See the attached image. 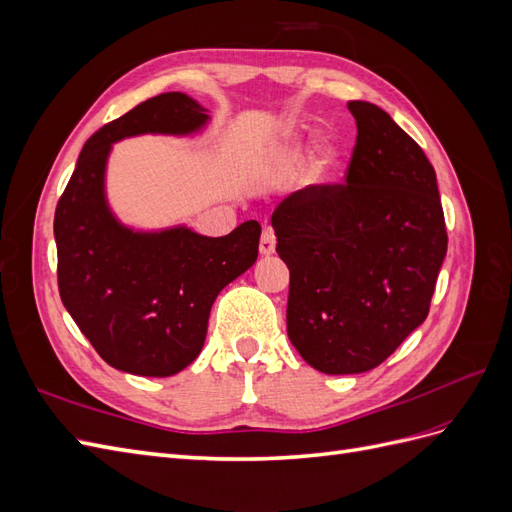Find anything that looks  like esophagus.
Here are the masks:
<instances>
[{"label": "esophagus", "mask_w": 512, "mask_h": 512, "mask_svg": "<svg viewBox=\"0 0 512 512\" xmlns=\"http://www.w3.org/2000/svg\"><path fill=\"white\" fill-rule=\"evenodd\" d=\"M260 254L262 256H271L273 252H275V235H273V230L271 228H265L262 230V235H260Z\"/></svg>", "instance_id": "34e87169"}]
</instances>
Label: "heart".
Listing matches in <instances>:
<instances>
[{"instance_id": "obj_1", "label": "heart", "mask_w": 512, "mask_h": 512, "mask_svg": "<svg viewBox=\"0 0 512 512\" xmlns=\"http://www.w3.org/2000/svg\"><path fill=\"white\" fill-rule=\"evenodd\" d=\"M301 149H303V134H292L288 141L280 147V153H282V156H286V158H292V156H297ZM335 160H337V149L331 143H327V141L318 143L316 156H314V175L318 179L327 177L331 173Z\"/></svg>"}]
</instances>
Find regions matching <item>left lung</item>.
<instances>
[{
  "mask_svg": "<svg viewBox=\"0 0 512 512\" xmlns=\"http://www.w3.org/2000/svg\"><path fill=\"white\" fill-rule=\"evenodd\" d=\"M348 108L359 134L346 183L309 185L271 218L290 269L288 337L329 376L378 367L421 327L448 243L423 149L380 106Z\"/></svg>",
  "mask_w": 512,
  "mask_h": 512,
  "instance_id": "1",
  "label": "left lung"
}]
</instances>
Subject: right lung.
I'll return each mask as SVG.
<instances>
[{
	"instance_id": "right-lung-1",
	"label": "right lung",
	"mask_w": 512,
	"mask_h": 512,
	"mask_svg": "<svg viewBox=\"0 0 512 512\" xmlns=\"http://www.w3.org/2000/svg\"><path fill=\"white\" fill-rule=\"evenodd\" d=\"M209 111L168 91L106 123L85 143L55 209L57 282L72 320L102 359L126 374L166 378L205 346L211 305L258 258L260 224L226 237L185 224L134 230L106 198V164L115 143L141 134L192 136Z\"/></svg>"
}]
</instances>
